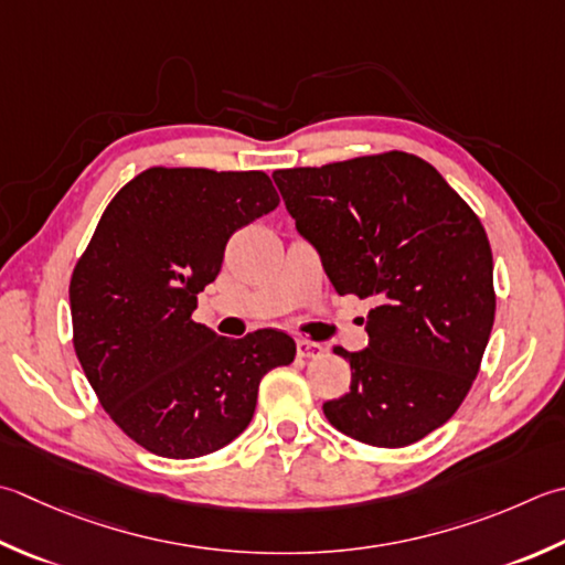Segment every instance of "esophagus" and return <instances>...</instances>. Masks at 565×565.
<instances>
[{
    "instance_id": "34e87169",
    "label": "esophagus",
    "mask_w": 565,
    "mask_h": 565,
    "mask_svg": "<svg viewBox=\"0 0 565 565\" xmlns=\"http://www.w3.org/2000/svg\"><path fill=\"white\" fill-rule=\"evenodd\" d=\"M296 350H298V358L303 360H316L326 352V345H320V342H313V340H298L296 342Z\"/></svg>"
}]
</instances>
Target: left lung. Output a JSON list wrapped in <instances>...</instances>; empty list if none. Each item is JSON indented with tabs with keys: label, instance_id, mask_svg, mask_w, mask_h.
Masks as SVG:
<instances>
[{
	"label": "left lung",
	"instance_id": "obj_1",
	"mask_svg": "<svg viewBox=\"0 0 565 565\" xmlns=\"http://www.w3.org/2000/svg\"><path fill=\"white\" fill-rule=\"evenodd\" d=\"M340 296L372 298L370 345L335 348L350 392L323 404L340 434L377 448L444 426L478 377L494 323L492 249L475 210L434 166L384 151L274 171Z\"/></svg>",
	"mask_w": 565,
	"mask_h": 565
}]
</instances>
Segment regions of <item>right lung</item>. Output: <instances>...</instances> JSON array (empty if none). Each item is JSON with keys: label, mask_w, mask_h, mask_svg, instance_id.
I'll return each instance as SVG.
<instances>
[{"label": "right lung", "mask_w": 565, "mask_h": 565, "mask_svg": "<svg viewBox=\"0 0 565 565\" xmlns=\"http://www.w3.org/2000/svg\"><path fill=\"white\" fill-rule=\"evenodd\" d=\"M276 205L264 171L151 166L119 188L75 262V355L107 416L153 456L227 446L249 426L264 374L296 358L281 330L227 340L193 320L227 239Z\"/></svg>", "instance_id": "add662e5"}]
</instances>
